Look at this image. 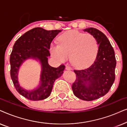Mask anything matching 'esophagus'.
I'll return each mask as SVG.
<instances>
[{"instance_id":"esophagus-1","label":"esophagus","mask_w":127,"mask_h":127,"mask_svg":"<svg viewBox=\"0 0 127 127\" xmlns=\"http://www.w3.org/2000/svg\"><path fill=\"white\" fill-rule=\"evenodd\" d=\"M65 69H66L67 70H71V67L70 66H69V65H66V67H65Z\"/></svg>"}]
</instances>
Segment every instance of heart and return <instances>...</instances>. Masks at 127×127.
<instances>
[{"label": "heart", "instance_id": "1", "mask_svg": "<svg viewBox=\"0 0 127 127\" xmlns=\"http://www.w3.org/2000/svg\"><path fill=\"white\" fill-rule=\"evenodd\" d=\"M59 42L51 44L50 52L61 63L67 62L71 56L74 66L84 68L90 66L97 57L99 43L93 35L70 30L59 36Z\"/></svg>", "mask_w": 127, "mask_h": 127}]
</instances>
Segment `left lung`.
Segmentation results:
<instances>
[{"instance_id":"obj_1","label":"left lung","mask_w":127,"mask_h":127,"mask_svg":"<svg viewBox=\"0 0 127 127\" xmlns=\"http://www.w3.org/2000/svg\"><path fill=\"white\" fill-rule=\"evenodd\" d=\"M84 31L97 39L99 50L94 63L83 70H74L76 80L72 89L76 97L91 101L100 98L109 92L115 80L116 60L114 50L103 33L94 28Z\"/></svg>"}]
</instances>
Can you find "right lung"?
Segmentation results:
<instances>
[{
    "label": "right lung",
    "mask_w": 127,
    "mask_h": 127,
    "mask_svg": "<svg viewBox=\"0 0 127 127\" xmlns=\"http://www.w3.org/2000/svg\"><path fill=\"white\" fill-rule=\"evenodd\" d=\"M61 30L47 31L37 27L27 31L15 42L10 57V75L16 90L20 95L31 100L37 101L46 99L51 94L54 82L62 76L64 65L57 68L49 65L48 57L51 42ZM38 59L41 64L40 85L38 89L29 91L23 89L18 83V70L26 59Z\"/></svg>",
    "instance_id": "add662e5"
}]
</instances>
